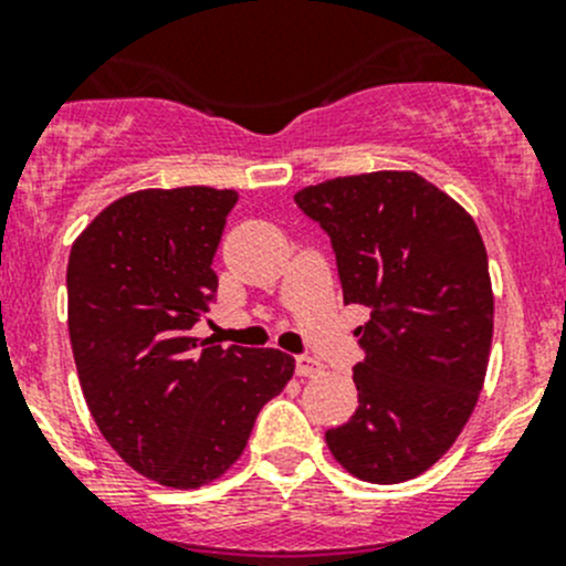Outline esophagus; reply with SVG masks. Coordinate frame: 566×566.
Wrapping results in <instances>:
<instances>
[{
    "label": "esophagus",
    "instance_id": "obj_1",
    "mask_svg": "<svg viewBox=\"0 0 566 566\" xmlns=\"http://www.w3.org/2000/svg\"><path fill=\"white\" fill-rule=\"evenodd\" d=\"M319 373H323V364H317L315 358L310 356L295 358V375H298V378H315Z\"/></svg>",
    "mask_w": 566,
    "mask_h": 566
}]
</instances>
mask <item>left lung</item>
<instances>
[{"instance_id": "left-lung-1", "label": "left lung", "mask_w": 566, "mask_h": 566, "mask_svg": "<svg viewBox=\"0 0 566 566\" xmlns=\"http://www.w3.org/2000/svg\"><path fill=\"white\" fill-rule=\"evenodd\" d=\"M295 202L331 235L345 304L369 310L358 408L325 443L364 482H408L452 449L488 375L495 304L476 221L405 169L323 180Z\"/></svg>"}]
</instances>
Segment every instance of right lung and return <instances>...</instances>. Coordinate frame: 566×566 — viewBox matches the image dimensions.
I'll return each instance as SVG.
<instances>
[{
	"label": "right lung",
	"mask_w": 566,
	"mask_h": 566,
	"mask_svg": "<svg viewBox=\"0 0 566 566\" xmlns=\"http://www.w3.org/2000/svg\"><path fill=\"white\" fill-rule=\"evenodd\" d=\"M232 188H142L73 241L67 331L84 399L108 447L164 488L216 482L256 413L295 373L287 353L191 336L219 287L213 254Z\"/></svg>",
	"instance_id": "1"
}]
</instances>
